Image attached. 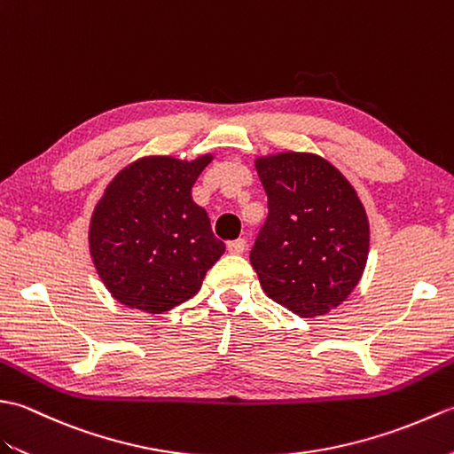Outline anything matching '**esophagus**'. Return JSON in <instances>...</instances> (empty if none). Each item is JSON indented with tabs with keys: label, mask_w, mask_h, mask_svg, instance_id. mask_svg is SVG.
<instances>
[{
	"label": "esophagus",
	"mask_w": 454,
	"mask_h": 454,
	"mask_svg": "<svg viewBox=\"0 0 454 454\" xmlns=\"http://www.w3.org/2000/svg\"><path fill=\"white\" fill-rule=\"evenodd\" d=\"M227 250L231 254H243L247 250V240L245 239H237V240H231L227 245Z\"/></svg>",
	"instance_id": "obj_1"
}]
</instances>
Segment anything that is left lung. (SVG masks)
Masks as SVG:
<instances>
[{"mask_svg": "<svg viewBox=\"0 0 454 454\" xmlns=\"http://www.w3.org/2000/svg\"><path fill=\"white\" fill-rule=\"evenodd\" d=\"M268 217L250 250L264 294L303 318L336 309L359 284L369 221L349 180L315 153L254 160Z\"/></svg>", "mask_w": 454, "mask_h": 454, "instance_id": "obj_1", "label": "left lung"}]
</instances>
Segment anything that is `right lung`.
<instances>
[{
  "label": "right lung",
  "mask_w": 454,
  "mask_h": 454,
  "mask_svg": "<svg viewBox=\"0 0 454 454\" xmlns=\"http://www.w3.org/2000/svg\"><path fill=\"white\" fill-rule=\"evenodd\" d=\"M214 155L142 157L110 180L89 225L97 274L118 303L160 315L192 299L225 253L192 186Z\"/></svg>",
  "instance_id": "add662e5"
}]
</instances>
